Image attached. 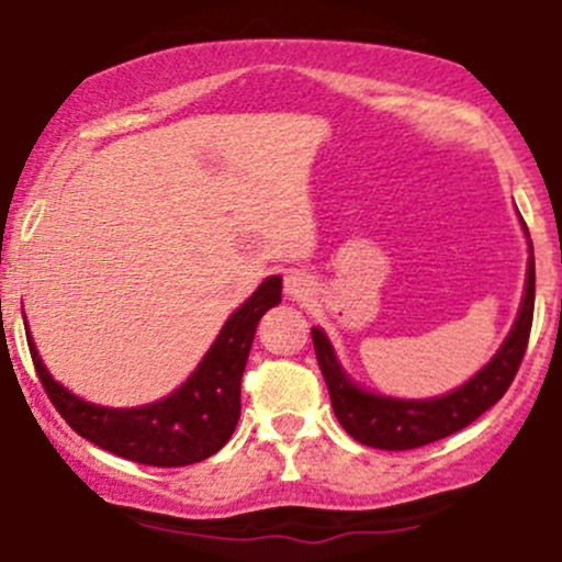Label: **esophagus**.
<instances>
[{
	"label": "esophagus",
	"mask_w": 562,
	"mask_h": 562,
	"mask_svg": "<svg viewBox=\"0 0 562 562\" xmlns=\"http://www.w3.org/2000/svg\"><path fill=\"white\" fill-rule=\"evenodd\" d=\"M285 293L291 299H296V302H302V299H307L313 293V280L304 271H288Z\"/></svg>",
	"instance_id": "obj_1"
}]
</instances>
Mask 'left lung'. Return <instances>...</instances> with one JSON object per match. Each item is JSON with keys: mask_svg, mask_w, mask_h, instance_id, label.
Returning a JSON list of instances; mask_svg holds the SVG:
<instances>
[{"mask_svg": "<svg viewBox=\"0 0 562 562\" xmlns=\"http://www.w3.org/2000/svg\"><path fill=\"white\" fill-rule=\"evenodd\" d=\"M532 302H536V263L530 255L522 307H519L506 342L492 356L490 364L475 372L464 386L454 389L451 394L435 396V400H394V396L364 391L345 375L326 334L321 328H313L315 356L323 381L328 386V396H331L334 416L350 438L383 451L418 449V446L435 443V440L459 432L473 424L481 413L490 411L512 386L514 375L522 364L527 339H530Z\"/></svg>", "mask_w": 562, "mask_h": 562, "instance_id": "left-lung-1", "label": "left lung"}]
</instances>
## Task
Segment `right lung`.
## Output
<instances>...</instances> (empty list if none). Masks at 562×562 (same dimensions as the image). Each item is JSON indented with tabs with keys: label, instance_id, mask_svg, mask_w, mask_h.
Masks as SVG:
<instances>
[{
	"label": "right lung",
	"instance_id": "add662e5",
	"mask_svg": "<svg viewBox=\"0 0 562 562\" xmlns=\"http://www.w3.org/2000/svg\"><path fill=\"white\" fill-rule=\"evenodd\" d=\"M282 299V280L269 277L225 321L198 370L162 400L140 407H103L83 402L50 378L30 331V353L45 394L81 438L111 454L151 468H181L217 454L234 435L241 413V375L255 328Z\"/></svg>",
	"mask_w": 562,
	"mask_h": 562
}]
</instances>
